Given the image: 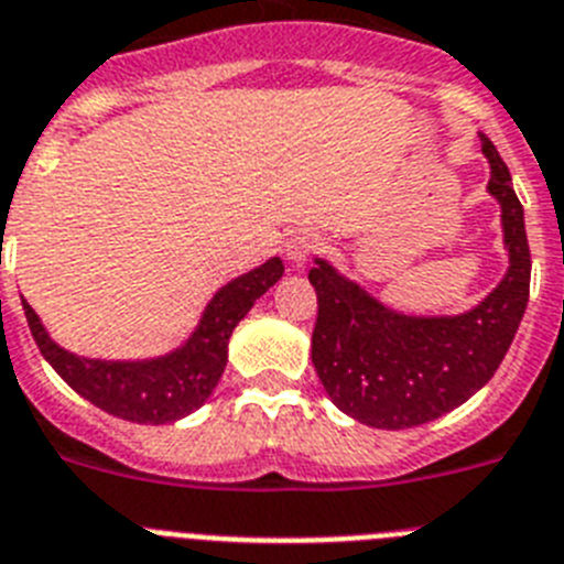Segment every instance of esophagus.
<instances>
[{
    "mask_svg": "<svg viewBox=\"0 0 564 564\" xmlns=\"http://www.w3.org/2000/svg\"><path fill=\"white\" fill-rule=\"evenodd\" d=\"M317 247H321L317 235L292 232L286 238V261L292 263V267H303V263H306V258H310Z\"/></svg>",
    "mask_w": 564,
    "mask_h": 564,
    "instance_id": "esophagus-1",
    "label": "esophagus"
}]
</instances>
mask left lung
Here are the masks:
<instances>
[{"instance_id":"obj_1","label":"left lung","mask_w":564,"mask_h":564,"mask_svg":"<svg viewBox=\"0 0 564 564\" xmlns=\"http://www.w3.org/2000/svg\"><path fill=\"white\" fill-rule=\"evenodd\" d=\"M479 141L491 170L486 189L499 204L508 269L477 306L459 315H411L371 295L326 258H315L310 269L317 292L312 364L332 403L357 423L414 429L463 405L499 369L525 315V213L497 147L482 133Z\"/></svg>"}]
</instances>
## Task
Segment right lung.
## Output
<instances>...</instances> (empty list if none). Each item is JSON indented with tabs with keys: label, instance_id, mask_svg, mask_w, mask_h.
<instances>
[{
	"label": "right lung",
	"instance_id": "1",
	"mask_svg": "<svg viewBox=\"0 0 564 564\" xmlns=\"http://www.w3.org/2000/svg\"><path fill=\"white\" fill-rule=\"evenodd\" d=\"M283 278L281 258L224 283L200 312L195 329L175 349L153 357L107 360L85 357L58 346L42 317L22 297V310L39 351L76 394L119 420L141 425H166L184 420L207 403L227 366L229 337L247 317L254 301Z\"/></svg>",
	"mask_w": 564,
	"mask_h": 564
}]
</instances>
